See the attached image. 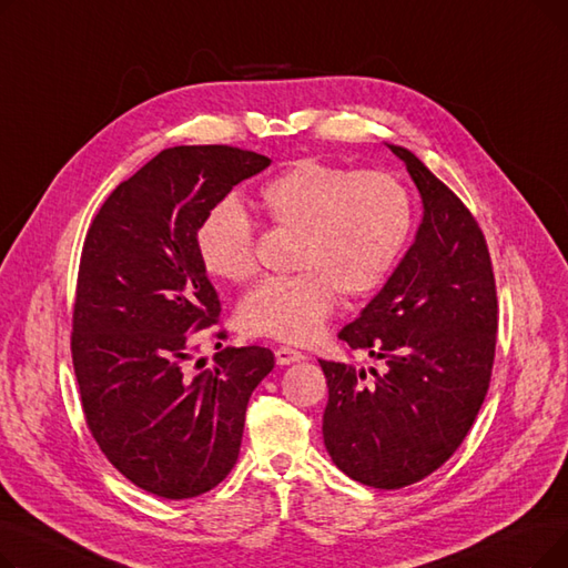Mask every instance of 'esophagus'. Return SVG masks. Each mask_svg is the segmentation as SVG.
Masks as SVG:
<instances>
[{"label": "esophagus", "instance_id": "esophagus-1", "mask_svg": "<svg viewBox=\"0 0 568 568\" xmlns=\"http://www.w3.org/2000/svg\"><path fill=\"white\" fill-rule=\"evenodd\" d=\"M304 359H306V354L300 352V349H292V347H285V345H281V347L276 349V364H278V366H290V364L304 362Z\"/></svg>", "mask_w": 568, "mask_h": 568}]
</instances>
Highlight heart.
<instances>
[{
	"mask_svg": "<svg viewBox=\"0 0 568 568\" xmlns=\"http://www.w3.org/2000/svg\"><path fill=\"white\" fill-rule=\"evenodd\" d=\"M264 221L292 232L290 276L264 278L236 306L246 336L308 343L329 320L338 294L347 302L377 292L400 262L414 230V200L392 172L302 161L257 193ZM204 272L242 283L255 272V230L244 209L221 202L195 232Z\"/></svg>",
	"mask_w": 568,
	"mask_h": 568,
	"instance_id": "obj_1",
	"label": "heart"
}]
</instances>
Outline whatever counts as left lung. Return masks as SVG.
Listing matches in <instances>:
<instances>
[{"label": "left lung", "mask_w": 568, "mask_h": 568, "mask_svg": "<svg viewBox=\"0 0 568 568\" xmlns=\"http://www.w3.org/2000/svg\"><path fill=\"white\" fill-rule=\"evenodd\" d=\"M424 202L414 244L389 281L338 338L384 371L320 362L329 403L324 446L349 479L398 490L454 456L488 394L497 343V292L484 232L460 197L389 144Z\"/></svg>", "instance_id": "1"}]
</instances>
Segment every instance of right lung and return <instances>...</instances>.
Masks as SVG:
<instances>
[{
  "label": "right lung",
  "mask_w": 568,
  "mask_h": 568,
  "mask_svg": "<svg viewBox=\"0 0 568 568\" xmlns=\"http://www.w3.org/2000/svg\"><path fill=\"white\" fill-rule=\"evenodd\" d=\"M268 163L227 144L163 149L110 193L84 236L71 334L82 412L105 458L156 497H197L225 479L248 398L276 364L248 345L191 368L195 334L221 315L197 225Z\"/></svg>",
  "instance_id": "obj_1"
}]
</instances>
